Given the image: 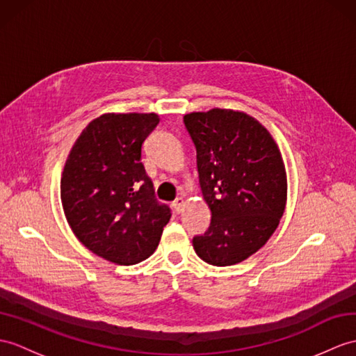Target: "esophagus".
<instances>
[{"mask_svg":"<svg viewBox=\"0 0 356 356\" xmlns=\"http://www.w3.org/2000/svg\"><path fill=\"white\" fill-rule=\"evenodd\" d=\"M172 208H175V211L177 213H180L181 211H184V208H185V198H181V197L176 198V200L172 202Z\"/></svg>","mask_w":356,"mask_h":356,"instance_id":"obj_1","label":"esophagus"}]
</instances>
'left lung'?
<instances>
[{
    "label": "left lung",
    "mask_w": 356,
    "mask_h": 356,
    "mask_svg": "<svg viewBox=\"0 0 356 356\" xmlns=\"http://www.w3.org/2000/svg\"><path fill=\"white\" fill-rule=\"evenodd\" d=\"M184 122L212 216L208 230L193 238L194 250L211 266H234L258 252L284 216L282 154L268 130L244 112H193Z\"/></svg>",
    "instance_id": "left-lung-1"
}]
</instances>
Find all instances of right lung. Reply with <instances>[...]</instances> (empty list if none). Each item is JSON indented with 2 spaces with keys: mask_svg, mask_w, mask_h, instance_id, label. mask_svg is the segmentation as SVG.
I'll return each mask as SVG.
<instances>
[{
  "mask_svg": "<svg viewBox=\"0 0 356 356\" xmlns=\"http://www.w3.org/2000/svg\"><path fill=\"white\" fill-rule=\"evenodd\" d=\"M158 124L156 113L102 115L81 131L62 172V206L74 235L118 266L147 259L171 218L140 162Z\"/></svg>",
  "mask_w": 356,
  "mask_h": 356,
  "instance_id": "1",
  "label": "right lung"
}]
</instances>
